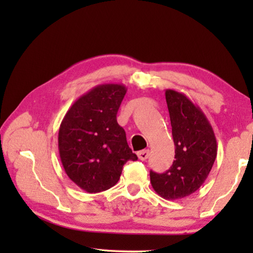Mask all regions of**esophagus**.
I'll return each mask as SVG.
<instances>
[{"label": "esophagus", "instance_id": "obj_1", "mask_svg": "<svg viewBox=\"0 0 253 253\" xmlns=\"http://www.w3.org/2000/svg\"><path fill=\"white\" fill-rule=\"evenodd\" d=\"M137 156H138L139 160H142V161L147 160V158L149 157V151L148 149H143V151L137 153Z\"/></svg>", "mask_w": 253, "mask_h": 253}]
</instances>
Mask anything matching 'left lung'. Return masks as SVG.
I'll list each match as a JSON object with an SVG mask.
<instances>
[{
    "label": "left lung",
    "instance_id": "left-lung-1",
    "mask_svg": "<svg viewBox=\"0 0 253 253\" xmlns=\"http://www.w3.org/2000/svg\"><path fill=\"white\" fill-rule=\"evenodd\" d=\"M175 161L169 169L158 174L151 170L156 193L166 200H178L199 190L211 172L217 145L211 124L199 106L182 92L166 89Z\"/></svg>",
    "mask_w": 253,
    "mask_h": 253
}]
</instances>
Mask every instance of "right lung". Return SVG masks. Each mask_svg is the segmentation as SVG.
Segmentation results:
<instances>
[{
  "label": "right lung",
  "instance_id": "right-lung-1",
  "mask_svg": "<svg viewBox=\"0 0 253 253\" xmlns=\"http://www.w3.org/2000/svg\"><path fill=\"white\" fill-rule=\"evenodd\" d=\"M126 91L124 84L96 85L74 102L60 125L58 147L63 169L88 193L113 187L126 162L137 160L116 119Z\"/></svg>",
  "mask_w": 253,
  "mask_h": 253
}]
</instances>
